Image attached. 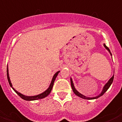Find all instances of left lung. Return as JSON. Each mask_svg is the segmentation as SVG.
Returning a JSON list of instances; mask_svg holds the SVG:
<instances>
[{
  "instance_id": "1",
  "label": "left lung",
  "mask_w": 122,
  "mask_h": 122,
  "mask_svg": "<svg viewBox=\"0 0 122 122\" xmlns=\"http://www.w3.org/2000/svg\"><path fill=\"white\" fill-rule=\"evenodd\" d=\"M104 47L106 49L109 51V52L110 53V54H111V56H112V54H111V51H110V50H109V49L106 46L105 44H104ZM113 78H114V75H113L111 77V78H110V80L108 81L107 83H106V85H104V88H103V89H102V92H101V94H99V95L97 96H96V97H89L85 96L83 95L82 94H81L80 92H79L78 91H77L76 89H75V86H74L73 82V80H72V79H71V78H70V81H71V88H72V89H73V91L74 93L77 96L80 97H81V98H82V99H85L91 100V99H95L99 98V97L102 96L103 94H104L106 92V91H107V89H109V87H110V86H111V85H112V82H113Z\"/></svg>"
}]
</instances>
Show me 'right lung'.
I'll list each match as a JSON object with an SVG mask.
<instances>
[{"instance_id": "1", "label": "right lung", "mask_w": 122, "mask_h": 122, "mask_svg": "<svg viewBox=\"0 0 122 122\" xmlns=\"http://www.w3.org/2000/svg\"><path fill=\"white\" fill-rule=\"evenodd\" d=\"M59 72H60V71H57V72H56V73L54 74V75L53 76L52 79V81H51V84H50L49 87V88H47V89H46V90L44 92H42V93H41V94H37V95H36V96H28L23 95V94H22L20 93V92H18L16 89H15L14 88H13V86H12V84H11V81H10V76H9V68H8V66H7V79H8V81H9V85H10V86H11V88H12V89L14 90L15 92H16L18 95L20 97H21L23 99L26 100V101H35V100H38V99H43V98H44V97H46L47 96H48L49 94L51 93V91H52V88H53V85H54V81H55V80H56V77L57 76V75H58V74H59Z\"/></svg>"}]
</instances>
